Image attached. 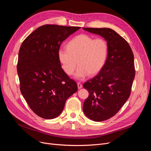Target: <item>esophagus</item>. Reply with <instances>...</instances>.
Returning a JSON list of instances; mask_svg holds the SVG:
<instances>
[{"mask_svg":"<svg viewBox=\"0 0 151 151\" xmlns=\"http://www.w3.org/2000/svg\"><path fill=\"white\" fill-rule=\"evenodd\" d=\"M77 86H78V88L79 89H81L83 88V85L80 83H77Z\"/></svg>","mask_w":151,"mask_h":151,"instance_id":"34e87169","label":"esophagus"}]
</instances>
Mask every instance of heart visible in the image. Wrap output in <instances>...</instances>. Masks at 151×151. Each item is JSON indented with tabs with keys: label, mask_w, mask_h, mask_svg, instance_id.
Listing matches in <instances>:
<instances>
[{
	"label": "heart",
	"mask_w": 151,
	"mask_h": 151,
	"mask_svg": "<svg viewBox=\"0 0 151 151\" xmlns=\"http://www.w3.org/2000/svg\"><path fill=\"white\" fill-rule=\"evenodd\" d=\"M108 55V45L104 38H93L87 34H80L68 43L67 48L60 47L58 56L61 67L68 75L75 73L77 80H83L89 74L98 73L104 66Z\"/></svg>",
	"instance_id": "obj_1"
}]
</instances>
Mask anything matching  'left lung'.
I'll return each mask as SVG.
<instances>
[{
    "label": "left lung",
    "instance_id": "obj_1",
    "mask_svg": "<svg viewBox=\"0 0 151 151\" xmlns=\"http://www.w3.org/2000/svg\"><path fill=\"white\" fill-rule=\"evenodd\" d=\"M83 29L99 35L108 45V55L99 73L83 84L89 92L83 112L90 119L100 122L114 116L130 97L135 75L134 56L125 40L109 28Z\"/></svg>",
    "mask_w": 151,
    "mask_h": 151
}]
</instances>
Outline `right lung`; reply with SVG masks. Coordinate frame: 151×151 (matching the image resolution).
<instances>
[{"label": "right lung", "mask_w": 151, "mask_h": 151, "mask_svg": "<svg viewBox=\"0 0 151 151\" xmlns=\"http://www.w3.org/2000/svg\"><path fill=\"white\" fill-rule=\"evenodd\" d=\"M80 29L44 25L20 47L17 71L21 92L30 109L43 119L59 116L67 99L78 90L76 82L62 70L58 52L61 43Z\"/></svg>", "instance_id": "add662e5"}]
</instances>
